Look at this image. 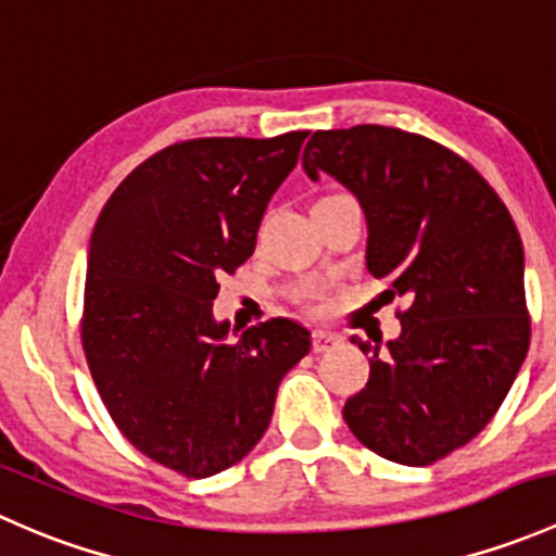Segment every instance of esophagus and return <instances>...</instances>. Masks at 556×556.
Returning <instances> with one entry per match:
<instances>
[{"label": "esophagus", "instance_id": "esophagus-1", "mask_svg": "<svg viewBox=\"0 0 556 556\" xmlns=\"http://www.w3.org/2000/svg\"><path fill=\"white\" fill-rule=\"evenodd\" d=\"M340 342H342V337L331 334V331H324V329L313 331V351H316V353L334 351V348L340 345Z\"/></svg>", "mask_w": 556, "mask_h": 556}]
</instances>
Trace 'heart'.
<instances>
[{"label": "heart", "instance_id": "heart-1", "mask_svg": "<svg viewBox=\"0 0 556 556\" xmlns=\"http://www.w3.org/2000/svg\"><path fill=\"white\" fill-rule=\"evenodd\" d=\"M300 296L305 302H311L313 307H320L326 300H329V289H326V283H307L302 286Z\"/></svg>", "mask_w": 556, "mask_h": 556}]
</instances>
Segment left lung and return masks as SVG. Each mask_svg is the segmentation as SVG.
<instances>
[{
    "instance_id": "obj_1",
    "label": "left lung",
    "mask_w": 556,
    "mask_h": 556,
    "mask_svg": "<svg viewBox=\"0 0 556 556\" xmlns=\"http://www.w3.org/2000/svg\"><path fill=\"white\" fill-rule=\"evenodd\" d=\"M366 219V270L404 296L402 334L369 353V382L342 409L377 455L431 466L471 442L530 345L525 251L495 190L447 147L386 125L316 130L302 154Z\"/></svg>"
}]
</instances>
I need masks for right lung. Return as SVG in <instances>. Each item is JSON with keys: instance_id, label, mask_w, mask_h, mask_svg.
<instances>
[{"instance_id": "obj_1", "label": "right lung", "mask_w": 556, "mask_h": 556, "mask_svg": "<svg viewBox=\"0 0 556 556\" xmlns=\"http://www.w3.org/2000/svg\"><path fill=\"white\" fill-rule=\"evenodd\" d=\"M307 130L192 139L130 170L93 227L83 348L109 415L136 450L192 479L256 447L311 331L273 318L243 334L214 318L219 278L256 245Z\"/></svg>"}]
</instances>
